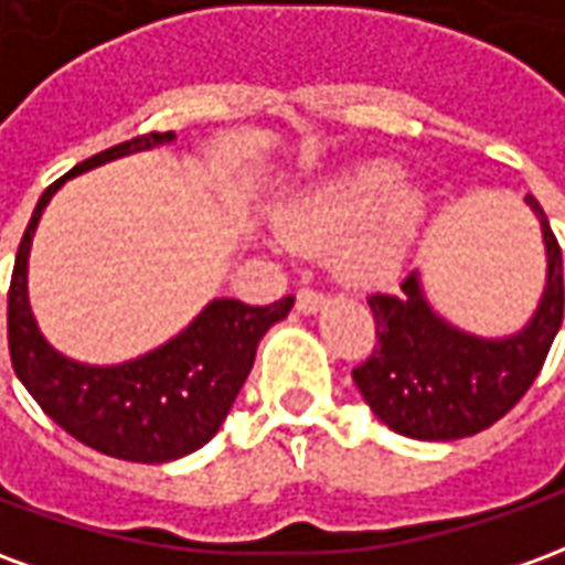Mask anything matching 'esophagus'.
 Returning <instances> with one entry per match:
<instances>
[{
    "mask_svg": "<svg viewBox=\"0 0 565 565\" xmlns=\"http://www.w3.org/2000/svg\"><path fill=\"white\" fill-rule=\"evenodd\" d=\"M320 306H323V294L315 290V287H302V290L296 294V311L311 315V311H318Z\"/></svg>",
    "mask_w": 565,
    "mask_h": 565,
    "instance_id": "esophagus-1",
    "label": "esophagus"
}]
</instances>
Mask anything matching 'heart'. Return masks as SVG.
<instances>
[{"label":"heart","mask_w":565,"mask_h":565,"mask_svg":"<svg viewBox=\"0 0 565 565\" xmlns=\"http://www.w3.org/2000/svg\"><path fill=\"white\" fill-rule=\"evenodd\" d=\"M387 160L344 169L284 217L287 242L302 250L339 245V269L351 281H391L424 226L426 199Z\"/></svg>","instance_id":"1"}]
</instances>
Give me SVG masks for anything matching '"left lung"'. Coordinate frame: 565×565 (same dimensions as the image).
Returning <instances> with one entry per match:
<instances>
[{"instance_id": "left-lung-1", "label": "left lung", "mask_w": 565, "mask_h": 565, "mask_svg": "<svg viewBox=\"0 0 565 565\" xmlns=\"http://www.w3.org/2000/svg\"><path fill=\"white\" fill-rule=\"evenodd\" d=\"M542 223L547 254L545 294L526 330L511 339H478L448 327L426 306L412 271L399 294H372L375 348L354 366L369 408L393 433L454 441L505 417L533 387L563 323V250L539 199L526 196Z\"/></svg>"}]
</instances>
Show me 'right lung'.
Masks as SVG:
<instances>
[{
  "mask_svg": "<svg viewBox=\"0 0 565 565\" xmlns=\"http://www.w3.org/2000/svg\"><path fill=\"white\" fill-rule=\"evenodd\" d=\"M172 139L148 132L120 141L47 186L20 238L8 287V354L23 387L81 445L129 462H169L202 448L230 415L259 339L294 308V296L271 306L214 299L172 342L124 366H84L44 342L26 302V257L47 199L72 174Z\"/></svg>",
  "mask_w": 565,
  "mask_h": 565,
  "instance_id": "add662e5",
  "label": "right lung"
}]
</instances>
